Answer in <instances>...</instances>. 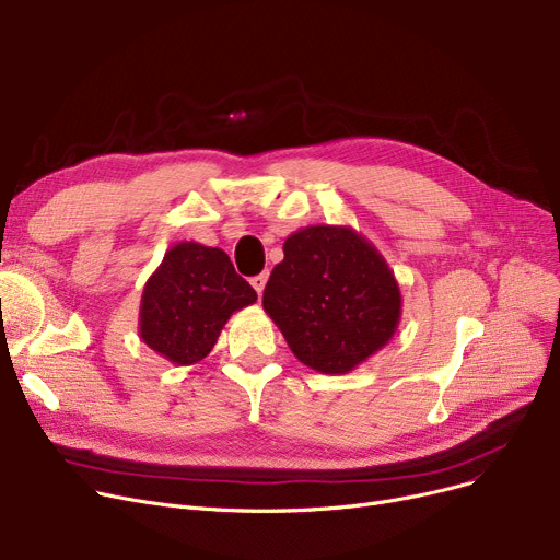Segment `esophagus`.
Masks as SVG:
<instances>
[{
  "label": "esophagus",
  "mask_w": 560,
  "mask_h": 560,
  "mask_svg": "<svg viewBox=\"0 0 560 560\" xmlns=\"http://www.w3.org/2000/svg\"><path fill=\"white\" fill-rule=\"evenodd\" d=\"M265 283H268V272H262V275H258V277L252 279V285H254V290L258 292V295H262Z\"/></svg>",
  "instance_id": "obj_1"
}]
</instances>
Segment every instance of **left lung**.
Segmentation results:
<instances>
[{
  "mask_svg": "<svg viewBox=\"0 0 560 560\" xmlns=\"http://www.w3.org/2000/svg\"><path fill=\"white\" fill-rule=\"evenodd\" d=\"M262 308L304 365L347 374L395 336L399 283L381 252L351 226L290 233L262 290Z\"/></svg>",
  "mask_w": 560,
  "mask_h": 560,
  "instance_id": "1",
  "label": "left lung"
}]
</instances>
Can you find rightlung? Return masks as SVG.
<instances>
[{
    "instance_id": "right-lung-1",
    "label": "right lung",
    "mask_w": 560,
    "mask_h": 560,
    "mask_svg": "<svg viewBox=\"0 0 560 560\" xmlns=\"http://www.w3.org/2000/svg\"><path fill=\"white\" fill-rule=\"evenodd\" d=\"M256 302V290L235 275L220 247L195 241L172 245L142 288L138 334L174 365L211 354L229 317Z\"/></svg>"
}]
</instances>
